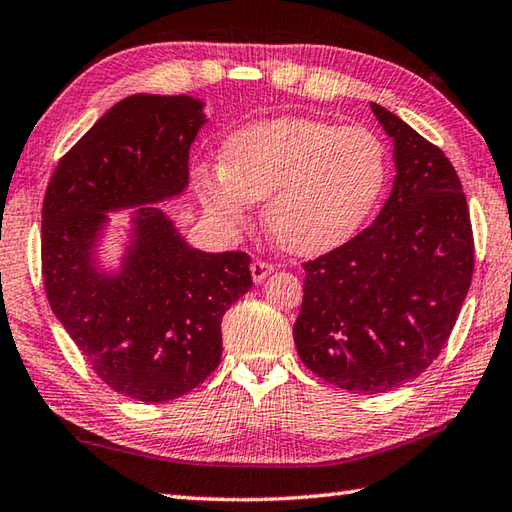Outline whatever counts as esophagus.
I'll return each mask as SVG.
<instances>
[{
	"label": "esophagus",
	"mask_w": 512,
	"mask_h": 512,
	"mask_svg": "<svg viewBox=\"0 0 512 512\" xmlns=\"http://www.w3.org/2000/svg\"><path fill=\"white\" fill-rule=\"evenodd\" d=\"M273 270H275V266L264 262V259H253V264H250V275H253L255 284L264 282V279H266L270 273H273Z\"/></svg>",
	"instance_id": "1"
}]
</instances>
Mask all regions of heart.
<instances>
[{
	"mask_svg": "<svg viewBox=\"0 0 512 512\" xmlns=\"http://www.w3.org/2000/svg\"><path fill=\"white\" fill-rule=\"evenodd\" d=\"M388 182V150L366 126L282 117L246 126L224 146V166H199L195 188L224 228L242 226L266 199L268 233L288 253L322 255L346 244Z\"/></svg>",
	"mask_w": 512,
	"mask_h": 512,
	"instance_id": "heart-1",
	"label": "heart"
}]
</instances>
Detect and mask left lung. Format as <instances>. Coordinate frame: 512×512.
<instances>
[{"mask_svg":"<svg viewBox=\"0 0 512 512\" xmlns=\"http://www.w3.org/2000/svg\"><path fill=\"white\" fill-rule=\"evenodd\" d=\"M370 108L395 146L393 190L373 224L304 264L293 335L317 377L377 395L437 359L470 288L475 248L448 157L384 106Z\"/></svg>","mask_w":512,"mask_h":512,"instance_id":"left-lung-1","label":"left lung"}]
</instances>
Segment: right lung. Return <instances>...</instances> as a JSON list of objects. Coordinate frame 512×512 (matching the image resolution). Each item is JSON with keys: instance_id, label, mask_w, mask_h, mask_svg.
Returning a JSON list of instances; mask_svg holds the SVG:
<instances>
[{"instance_id": "right-lung-1", "label": "right lung", "mask_w": 512, "mask_h": 512, "mask_svg": "<svg viewBox=\"0 0 512 512\" xmlns=\"http://www.w3.org/2000/svg\"><path fill=\"white\" fill-rule=\"evenodd\" d=\"M188 95H130L59 159L42 208L48 304L104 384L137 402L182 397L222 359V317L253 286L246 253H202L153 204L188 186L206 124ZM135 207L117 274L96 266L107 213Z\"/></svg>"}]
</instances>
